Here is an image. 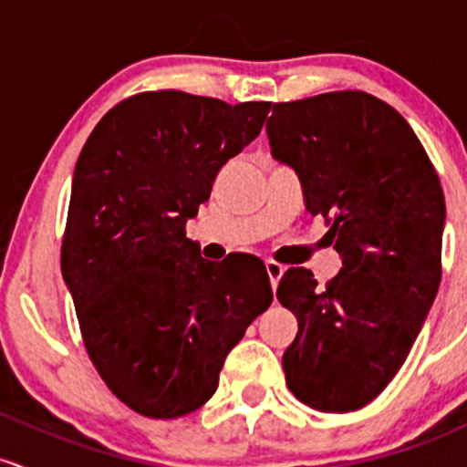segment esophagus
Returning a JSON list of instances; mask_svg holds the SVG:
<instances>
[{
	"mask_svg": "<svg viewBox=\"0 0 467 467\" xmlns=\"http://www.w3.org/2000/svg\"><path fill=\"white\" fill-rule=\"evenodd\" d=\"M265 265H266V274H269L271 286H274V291H275L277 282H280V277H282V274H285V266H282V265H280V262H275V260H266V262H265Z\"/></svg>",
	"mask_w": 467,
	"mask_h": 467,
	"instance_id": "1",
	"label": "esophagus"
}]
</instances>
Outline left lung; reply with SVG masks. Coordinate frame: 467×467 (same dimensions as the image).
Masks as SVG:
<instances>
[{
	"mask_svg": "<svg viewBox=\"0 0 467 467\" xmlns=\"http://www.w3.org/2000/svg\"><path fill=\"white\" fill-rule=\"evenodd\" d=\"M266 134L342 255L324 289L306 269L277 285L297 317L282 355L286 386L313 410H359L401 368L437 297L441 182L406 119L368 92L274 103Z\"/></svg>",
	"mask_w": 467,
	"mask_h": 467,
	"instance_id": "obj_1",
	"label": "left lung"
}]
</instances>
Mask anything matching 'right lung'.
Wrapping results in <instances>:
<instances>
[{
  "instance_id": "right-lung-1",
  "label": "right lung",
  "mask_w": 467,
  "mask_h": 467,
  "mask_svg": "<svg viewBox=\"0 0 467 467\" xmlns=\"http://www.w3.org/2000/svg\"><path fill=\"white\" fill-rule=\"evenodd\" d=\"M269 101L139 92L78 154L61 240L83 347L112 395L151 419L198 410L224 358L274 300L262 260H205L185 235L220 167L260 134Z\"/></svg>"
}]
</instances>
